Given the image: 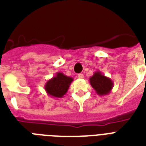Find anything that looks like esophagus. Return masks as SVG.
<instances>
[{
  "instance_id": "obj_1",
  "label": "esophagus",
  "mask_w": 146,
  "mask_h": 146,
  "mask_svg": "<svg viewBox=\"0 0 146 146\" xmlns=\"http://www.w3.org/2000/svg\"><path fill=\"white\" fill-rule=\"evenodd\" d=\"M77 77L79 78V79H83V78H84V76H83V74H82V73H80V74H78Z\"/></svg>"
}]
</instances>
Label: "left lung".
Returning <instances> with one entry per match:
<instances>
[{"instance_id":"1","label":"left lung","mask_w":146,"mask_h":146,"mask_svg":"<svg viewBox=\"0 0 146 146\" xmlns=\"http://www.w3.org/2000/svg\"><path fill=\"white\" fill-rule=\"evenodd\" d=\"M89 82L96 93L100 96H107L111 93L113 86V81L103 75L100 71L94 73L93 76L89 78Z\"/></svg>"}]
</instances>
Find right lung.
I'll return each instance as SVG.
<instances>
[{
	"label": "right lung",
	"instance_id": "obj_1",
	"mask_svg": "<svg viewBox=\"0 0 146 146\" xmlns=\"http://www.w3.org/2000/svg\"><path fill=\"white\" fill-rule=\"evenodd\" d=\"M73 79L66 76L63 73H56L54 76L48 80L44 85V89L48 96L56 98H61L67 92Z\"/></svg>",
	"mask_w": 146,
	"mask_h": 146
}]
</instances>
